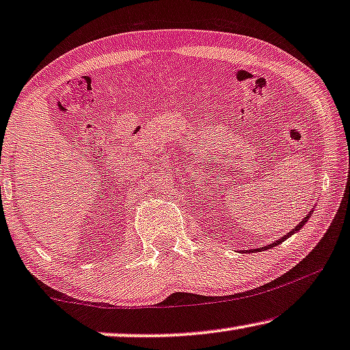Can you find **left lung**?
Here are the masks:
<instances>
[{"instance_id":"1","label":"left lung","mask_w":350,"mask_h":350,"mask_svg":"<svg viewBox=\"0 0 350 350\" xmlns=\"http://www.w3.org/2000/svg\"><path fill=\"white\" fill-rule=\"evenodd\" d=\"M310 217H311V213H310V214H308V216H306V217H304V220H302V222H300V224L297 225V227H295V228H294V230L291 231V233H286V234H284V236H283V238H282V239H277V241H275V243H272V244H269V245H266V247H265V249H271V247H273V245H278V244H282L284 239H288V238H289V236H291V234H294V233H295V231H299L300 228H302V227H304V225H305V222H306V220H308ZM254 250H255V252H260V250H262V247H260V249H254ZM254 250H247V252H249V254H250V252H254Z\"/></svg>"}]
</instances>
